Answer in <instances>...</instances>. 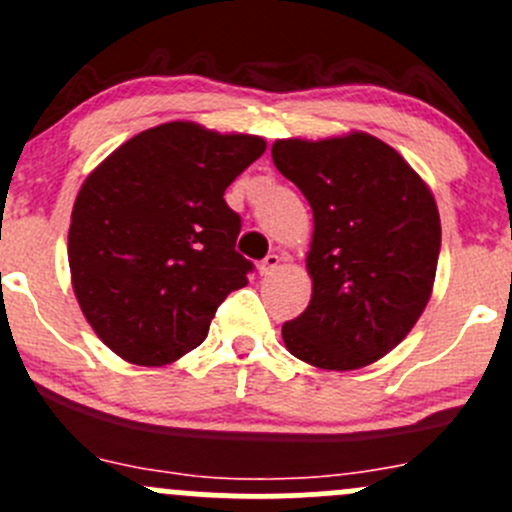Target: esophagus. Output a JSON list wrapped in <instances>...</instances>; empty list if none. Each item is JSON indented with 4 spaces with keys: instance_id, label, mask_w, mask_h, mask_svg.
Segmentation results:
<instances>
[{
    "instance_id": "esophagus-1",
    "label": "esophagus",
    "mask_w": 512,
    "mask_h": 512,
    "mask_svg": "<svg viewBox=\"0 0 512 512\" xmlns=\"http://www.w3.org/2000/svg\"><path fill=\"white\" fill-rule=\"evenodd\" d=\"M279 262H282V257H279L277 252H270V255H267L265 260L260 262V274H262V277H267V274H272L274 270H277Z\"/></svg>"
}]
</instances>
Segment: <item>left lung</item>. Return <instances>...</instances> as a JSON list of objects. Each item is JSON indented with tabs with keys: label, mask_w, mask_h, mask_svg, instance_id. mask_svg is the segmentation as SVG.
I'll list each match as a JSON object with an SVG mask.
<instances>
[{
	"label": "left lung",
	"mask_w": 512,
	"mask_h": 512,
	"mask_svg": "<svg viewBox=\"0 0 512 512\" xmlns=\"http://www.w3.org/2000/svg\"><path fill=\"white\" fill-rule=\"evenodd\" d=\"M272 161L314 211L309 306L282 326L284 346L324 370L390 353L432 297L441 223L432 191L378 137L277 139Z\"/></svg>",
	"instance_id": "left-lung-1"
}]
</instances>
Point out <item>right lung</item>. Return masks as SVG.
Segmentation results:
<instances>
[{"instance_id":"add662e5","label":"right lung","mask_w":512,"mask_h":512,"mask_svg":"<svg viewBox=\"0 0 512 512\" xmlns=\"http://www.w3.org/2000/svg\"><path fill=\"white\" fill-rule=\"evenodd\" d=\"M265 147L252 134L166 122L85 179L68 265L80 309L110 351L166 365L201 346L215 309L255 267L235 250L242 223L223 193Z\"/></svg>"}]
</instances>
